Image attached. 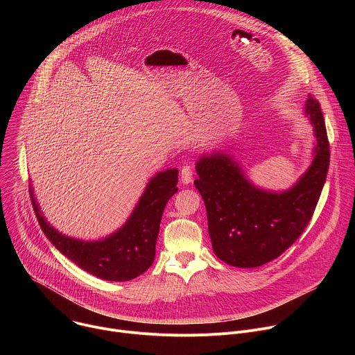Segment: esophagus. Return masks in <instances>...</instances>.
I'll return each mask as SVG.
<instances>
[{"label": "esophagus", "mask_w": 355, "mask_h": 355, "mask_svg": "<svg viewBox=\"0 0 355 355\" xmlns=\"http://www.w3.org/2000/svg\"><path fill=\"white\" fill-rule=\"evenodd\" d=\"M192 167L191 166H184L181 168V182L182 184H191L192 182Z\"/></svg>", "instance_id": "obj_1"}]
</instances>
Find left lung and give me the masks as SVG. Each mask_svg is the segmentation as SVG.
<instances>
[{
    "label": "left lung",
    "mask_w": 355,
    "mask_h": 355,
    "mask_svg": "<svg viewBox=\"0 0 355 355\" xmlns=\"http://www.w3.org/2000/svg\"><path fill=\"white\" fill-rule=\"evenodd\" d=\"M316 146L313 162L286 191L252 184L241 167L222 151L200 156L195 187L205 202L208 232L218 259L239 268H254L279 257L308 226L330 163L320 104L312 95L305 104Z\"/></svg>",
    "instance_id": "obj_1"
}]
</instances>
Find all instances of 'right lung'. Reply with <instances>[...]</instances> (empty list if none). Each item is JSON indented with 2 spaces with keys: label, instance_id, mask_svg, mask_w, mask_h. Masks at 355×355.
Here are the masks:
<instances>
[{
  "label": "right lung",
  "instance_id": "1",
  "mask_svg": "<svg viewBox=\"0 0 355 355\" xmlns=\"http://www.w3.org/2000/svg\"><path fill=\"white\" fill-rule=\"evenodd\" d=\"M177 182V168L156 174L147 182L125 225L115 233L92 241L69 237L56 230L42 215L32 188L31 198L43 233L63 256L101 279L121 282L139 277L153 264L162 216L168 199L178 191Z\"/></svg>",
  "mask_w": 355,
  "mask_h": 355
}]
</instances>
